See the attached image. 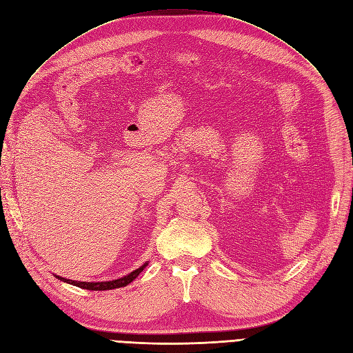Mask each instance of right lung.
Here are the masks:
<instances>
[{
  "label": "right lung",
  "instance_id": "add662e5",
  "mask_svg": "<svg viewBox=\"0 0 353 353\" xmlns=\"http://www.w3.org/2000/svg\"><path fill=\"white\" fill-rule=\"evenodd\" d=\"M147 267V263H144L140 268L134 270L132 272L124 275V277H121L118 280H112V281H98V283H88V281H74V280H68V279H63V277H59V275L53 274L56 279H59L60 281L63 283H68V284H72V285H76V287H81V288H85V290H92V291H103V290H114V288H119V287H125L128 285L130 283H132L137 277H139L140 272Z\"/></svg>",
  "mask_w": 353,
  "mask_h": 353
}]
</instances>
